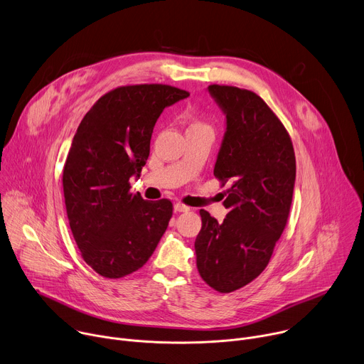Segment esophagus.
Instances as JSON below:
<instances>
[{"label": "esophagus", "mask_w": 364, "mask_h": 364, "mask_svg": "<svg viewBox=\"0 0 364 364\" xmlns=\"http://www.w3.org/2000/svg\"><path fill=\"white\" fill-rule=\"evenodd\" d=\"M174 210H176V212H188L190 207L186 205V204H183V203H176V204H174Z\"/></svg>", "instance_id": "34e87169"}]
</instances>
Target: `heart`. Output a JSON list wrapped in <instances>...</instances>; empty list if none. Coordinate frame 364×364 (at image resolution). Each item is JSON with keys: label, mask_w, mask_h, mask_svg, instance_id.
Listing matches in <instances>:
<instances>
[{"label": "heart", "mask_w": 364, "mask_h": 364, "mask_svg": "<svg viewBox=\"0 0 364 364\" xmlns=\"http://www.w3.org/2000/svg\"><path fill=\"white\" fill-rule=\"evenodd\" d=\"M204 124H201V122H198V121H194V122H191V125H190V128H194V127H203Z\"/></svg>", "instance_id": "1"}]
</instances>
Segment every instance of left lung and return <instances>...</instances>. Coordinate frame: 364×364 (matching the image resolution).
I'll return each instance as SVG.
<instances>
[{
    "instance_id": "8db88e82",
    "label": "left lung",
    "mask_w": 364,
    "mask_h": 364,
    "mask_svg": "<svg viewBox=\"0 0 364 364\" xmlns=\"http://www.w3.org/2000/svg\"><path fill=\"white\" fill-rule=\"evenodd\" d=\"M209 92L226 114L215 177L229 186L223 201L229 213L219 223L200 210L196 264L207 285L229 294L269 264L289 216L295 152L287 128L261 96L228 85H210Z\"/></svg>"
}]
</instances>
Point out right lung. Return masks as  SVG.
I'll return each instance as SVG.
<instances>
[{
  "label": "right lung",
  "instance_id": "add662e5",
  "mask_svg": "<svg viewBox=\"0 0 364 364\" xmlns=\"http://www.w3.org/2000/svg\"><path fill=\"white\" fill-rule=\"evenodd\" d=\"M187 90L141 83L100 96L83 117L63 167L68 219L83 261L100 277L124 278L142 268L173 216L168 198L129 191L149 155L155 122Z\"/></svg>",
  "mask_w": 364,
  "mask_h": 364
}]
</instances>
